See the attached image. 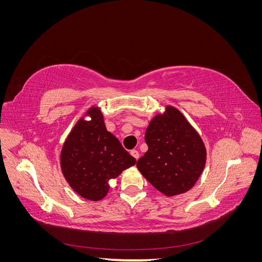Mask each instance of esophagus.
Wrapping results in <instances>:
<instances>
[{
  "instance_id": "esophagus-1",
  "label": "esophagus",
  "mask_w": 262,
  "mask_h": 262,
  "mask_svg": "<svg viewBox=\"0 0 262 262\" xmlns=\"http://www.w3.org/2000/svg\"><path fill=\"white\" fill-rule=\"evenodd\" d=\"M130 154L134 157V158H136V160H139V157H140V154H139V152H138V150L137 149H132L131 150V152H130Z\"/></svg>"
}]
</instances>
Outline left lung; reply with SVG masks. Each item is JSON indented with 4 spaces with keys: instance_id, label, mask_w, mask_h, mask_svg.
I'll use <instances>...</instances> for the list:
<instances>
[{
    "instance_id": "8db88e82",
    "label": "left lung",
    "mask_w": 262,
    "mask_h": 262,
    "mask_svg": "<svg viewBox=\"0 0 262 262\" xmlns=\"http://www.w3.org/2000/svg\"><path fill=\"white\" fill-rule=\"evenodd\" d=\"M147 152L137 163L143 177L166 196L187 192L201 176L207 148L179 110L166 106L145 131Z\"/></svg>"
}]
</instances>
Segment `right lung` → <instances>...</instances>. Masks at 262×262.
Segmentation results:
<instances>
[{
    "label": "right lung",
    "mask_w": 262,
    "mask_h": 262,
    "mask_svg": "<svg viewBox=\"0 0 262 262\" xmlns=\"http://www.w3.org/2000/svg\"><path fill=\"white\" fill-rule=\"evenodd\" d=\"M85 116L91 118L86 121ZM137 163L113 133L107 131L98 106H92L69 133L60 165L70 187L86 200L99 201L109 191V180Z\"/></svg>",
    "instance_id": "1"
}]
</instances>
